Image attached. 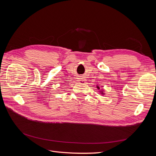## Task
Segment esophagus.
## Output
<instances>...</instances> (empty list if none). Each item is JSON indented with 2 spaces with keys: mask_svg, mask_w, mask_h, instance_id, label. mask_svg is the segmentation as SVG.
<instances>
[{
  "mask_svg": "<svg viewBox=\"0 0 156 156\" xmlns=\"http://www.w3.org/2000/svg\"><path fill=\"white\" fill-rule=\"evenodd\" d=\"M85 81H86V80L81 79H79V80H78L79 83H84V82H85Z\"/></svg>",
  "mask_w": 156,
  "mask_h": 156,
  "instance_id": "esophagus-1",
  "label": "esophagus"
}]
</instances>
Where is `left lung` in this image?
I'll use <instances>...</instances> for the list:
<instances>
[{
  "label": "left lung",
  "instance_id": "8db88e82",
  "mask_svg": "<svg viewBox=\"0 0 156 156\" xmlns=\"http://www.w3.org/2000/svg\"><path fill=\"white\" fill-rule=\"evenodd\" d=\"M97 88H98V90H100V87H99L98 86L97 87ZM100 94H104V92H103V90H100Z\"/></svg>",
  "mask_w": 156,
  "mask_h": 156
}]
</instances>
